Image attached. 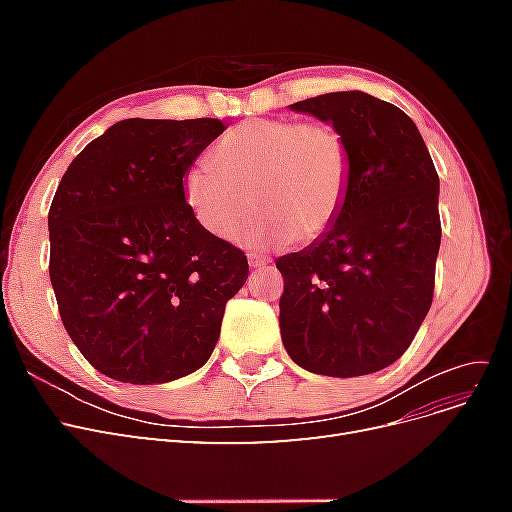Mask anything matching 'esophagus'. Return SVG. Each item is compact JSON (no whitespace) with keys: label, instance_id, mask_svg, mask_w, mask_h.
Wrapping results in <instances>:
<instances>
[{"label":"esophagus","instance_id":"34e87169","mask_svg":"<svg viewBox=\"0 0 512 512\" xmlns=\"http://www.w3.org/2000/svg\"><path fill=\"white\" fill-rule=\"evenodd\" d=\"M247 258H250V265H252L254 269H262V267H269V265H271V258H269V256L250 254Z\"/></svg>","mask_w":512,"mask_h":512}]
</instances>
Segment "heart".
I'll return each instance as SVG.
<instances>
[{"mask_svg": "<svg viewBox=\"0 0 512 512\" xmlns=\"http://www.w3.org/2000/svg\"><path fill=\"white\" fill-rule=\"evenodd\" d=\"M211 168L183 175V198L196 222L218 239H239L257 205L256 235L316 243L348 203L352 156L344 132L327 121L247 119L213 145Z\"/></svg>", "mask_w": 512, "mask_h": 512, "instance_id": "b5f03b06", "label": "heart"}]
</instances>
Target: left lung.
I'll return each instance as SVG.
<instances>
[{"label": "left lung", "mask_w": 512, "mask_h": 512, "mask_svg": "<svg viewBox=\"0 0 512 512\" xmlns=\"http://www.w3.org/2000/svg\"><path fill=\"white\" fill-rule=\"evenodd\" d=\"M331 121L352 156L348 203L327 237L275 260L280 331L312 374H374L408 350L436 286L440 179L414 121L363 91L292 104Z\"/></svg>", "instance_id": "8db88e82"}]
</instances>
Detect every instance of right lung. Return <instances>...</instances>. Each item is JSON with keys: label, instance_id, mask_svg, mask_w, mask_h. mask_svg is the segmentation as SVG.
<instances>
[{"label": "right lung", "instance_id": "add662e5", "mask_svg": "<svg viewBox=\"0 0 512 512\" xmlns=\"http://www.w3.org/2000/svg\"><path fill=\"white\" fill-rule=\"evenodd\" d=\"M220 119H123L61 177L49 275L61 322L100 374L162 384L203 367L247 258L196 222L183 175Z\"/></svg>", "mask_w": 512, "mask_h": 512}]
</instances>
